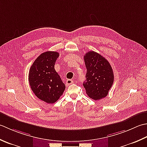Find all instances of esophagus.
I'll return each instance as SVG.
<instances>
[{
    "mask_svg": "<svg viewBox=\"0 0 147 147\" xmlns=\"http://www.w3.org/2000/svg\"><path fill=\"white\" fill-rule=\"evenodd\" d=\"M72 83H74V81H73L72 80L67 79V80H66V82H65V84H66V86H68L69 85L71 84H72Z\"/></svg>",
    "mask_w": 147,
    "mask_h": 147,
    "instance_id": "esophagus-1",
    "label": "esophagus"
}]
</instances>
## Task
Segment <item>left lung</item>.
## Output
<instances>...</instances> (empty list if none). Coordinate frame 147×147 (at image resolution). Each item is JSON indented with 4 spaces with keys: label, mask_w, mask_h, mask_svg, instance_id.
I'll return each instance as SVG.
<instances>
[{
    "label": "left lung",
    "mask_w": 147,
    "mask_h": 147,
    "mask_svg": "<svg viewBox=\"0 0 147 147\" xmlns=\"http://www.w3.org/2000/svg\"><path fill=\"white\" fill-rule=\"evenodd\" d=\"M84 58L87 73L83 86L87 94L94 100L106 97L114 79L110 63L100 54L92 51L86 53Z\"/></svg>",
    "instance_id": "obj_1"
}]
</instances>
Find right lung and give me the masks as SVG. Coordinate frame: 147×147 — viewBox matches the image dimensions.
Listing matches in <instances>:
<instances>
[{"mask_svg":"<svg viewBox=\"0 0 147 147\" xmlns=\"http://www.w3.org/2000/svg\"><path fill=\"white\" fill-rule=\"evenodd\" d=\"M59 53L46 51L37 57L30 68V88L38 99L47 103L58 101L65 89V84L55 69Z\"/></svg>","mask_w":147,"mask_h":147,"instance_id":"right-lung-1","label":"right lung"}]
</instances>
